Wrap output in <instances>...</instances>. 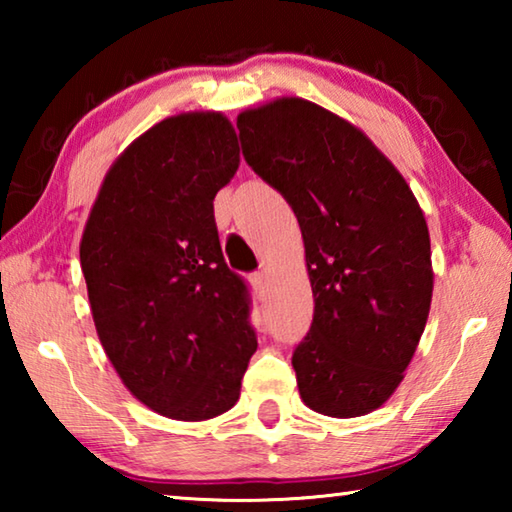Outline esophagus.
<instances>
[{"label":"esophagus","mask_w":512,"mask_h":512,"mask_svg":"<svg viewBox=\"0 0 512 512\" xmlns=\"http://www.w3.org/2000/svg\"><path fill=\"white\" fill-rule=\"evenodd\" d=\"M250 287H253L255 293H259V296H262V293L266 291V275L264 273H253V275H250Z\"/></svg>","instance_id":"34e87169"}]
</instances>
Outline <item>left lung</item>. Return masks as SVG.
I'll use <instances>...</instances> for the list:
<instances>
[{
    "instance_id": "left-lung-1",
    "label": "left lung",
    "mask_w": 512,
    "mask_h": 512,
    "mask_svg": "<svg viewBox=\"0 0 512 512\" xmlns=\"http://www.w3.org/2000/svg\"><path fill=\"white\" fill-rule=\"evenodd\" d=\"M246 162L300 223L314 323L296 352L311 411L359 418L391 400L427 325L431 241L409 183L336 112L277 97L239 112Z\"/></svg>"
}]
</instances>
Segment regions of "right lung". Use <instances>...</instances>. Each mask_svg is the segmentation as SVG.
I'll return each mask as SVG.
<instances>
[{
	"label": "right lung",
	"instance_id": "obj_1",
	"mask_svg": "<svg viewBox=\"0 0 512 512\" xmlns=\"http://www.w3.org/2000/svg\"><path fill=\"white\" fill-rule=\"evenodd\" d=\"M239 153L223 112L162 119L110 164L83 228L103 352L135 400L171 420L230 411L257 350L246 284L225 264L212 205Z\"/></svg>",
	"mask_w": 512,
	"mask_h": 512
}]
</instances>
